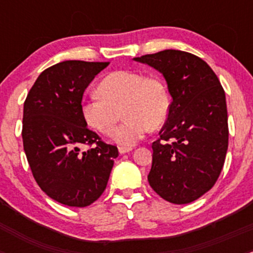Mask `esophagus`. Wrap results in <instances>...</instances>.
Segmentation results:
<instances>
[{
	"mask_svg": "<svg viewBox=\"0 0 253 253\" xmlns=\"http://www.w3.org/2000/svg\"><path fill=\"white\" fill-rule=\"evenodd\" d=\"M132 150V148L129 147H119L120 154H126V153H129Z\"/></svg>",
	"mask_w": 253,
	"mask_h": 253,
	"instance_id": "34e87169",
	"label": "esophagus"
}]
</instances>
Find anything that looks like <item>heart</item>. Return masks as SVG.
<instances>
[{"instance_id": "1", "label": "heart", "mask_w": 253, "mask_h": 253, "mask_svg": "<svg viewBox=\"0 0 253 253\" xmlns=\"http://www.w3.org/2000/svg\"><path fill=\"white\" fill-rule=\"evenodd\" d=\"M100 96L84 99L81 114L85 124L104 136H111L121 119L126 120L115 132V141L131 147L144 138L150 126L158 127L167 120L170 96L164 82L141 72L116 71L98 85Z\"/></svg>"}]
</instances>
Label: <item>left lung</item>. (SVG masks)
<instances>
[{"label": "left lung", "mask_w": 253, "mask_h": 253, "mask_svg": "<svg viewBox=\"0 0 253 253\" xmlns=\"http://www.w3.org/2000/svg\"><path fill=\"white\" fill-rule=\"evenodd\" d=\"M164 76L171 95L160 138L153 142L149 185L165 201L186 205L218 180L229 143L225 93L202 58L180 50L134 57Z\"/></svg>", "instance_id": "left-lung-1"}]
</instances>
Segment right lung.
I'll use <instances>...</instances> for the list:
<instances>
[{"instance_id":"obj_1","label":"right lung","mask_w":253,"mask_h":253,"mask_svg":"<svg viewBox=\"0 0 253 253\" xmlns=\"http://www.w3.org/2000/svg\"><path fill=\"white\" fill-rule=\"evenodd\" d=\"M109 62L63 61L46 68L28 93L23 111V147L33 176L52 200L70 207L95 202L108 185L115 145L86 127L83 93ZM82 144L92 148L80 153Z\"/></svg>"}]
</instances>
